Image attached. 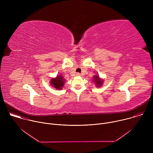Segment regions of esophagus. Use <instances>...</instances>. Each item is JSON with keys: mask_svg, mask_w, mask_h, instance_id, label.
Wrapping results in <instances>:
<instances>
[{"mask_svg": "<svg viewBox=\"0 0 153 153\" xmlns=\"http://www.w3.org/2000/svg\"><path fill=\"white\" fill-rule=\"evenodd\" d=\"M76 76H81V74H80V73H77V74H76Z\"/></svg>", "mask_w": 153, "mask_h": 153, "instance_id": "esophagus-1", "label": "esophagus"}]
</instances>
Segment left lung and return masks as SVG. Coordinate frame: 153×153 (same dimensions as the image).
I'll use <instances>...</instances> for the list:
<instances>
[{
    "label": "left lung",
    "mask_w": 153,
    "mask_h": 153,
    "mask_svg": "<svg viewBox=\"0 0 153 153\" xmlns=\"http://www.w3.org/2000/svg\"><path fill=\"white\" fill-rule=\"evenodd\" d=\"M103 81H104L103 79L100 78L99 75H95L94 76H93V82L94 83L97 88H99V87H100L102 86L103 83Z\"/></svg>",
    "instance_id": "obj_1"
}]
</instances>
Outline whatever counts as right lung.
<instances>
[{"instance_id":"obj_1","label":"right lung","mask_w":153,"mask_h":153,"mask_svg":"<svg viewBox=\"0 0 153 153\" xmlns=\"http://www.w3.org/2000/svg\"><path fill=\"white\" fill-rule=\"evenodd\" d=\"M65 81L66 80L63 79V77L61 74H59V75H57L56 77H53L51 79L50 83L51 86L54 87V88L58 90H60L63 87Z\"/></svg>"}]
</instances>
